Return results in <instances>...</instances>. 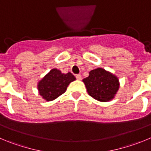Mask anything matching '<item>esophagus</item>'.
Returning a JSON list of instances; mask_svg holds the SVG:
<instances>
[{"label": "esophagus", "mask_w": 151, "mask_h": 151, "mask_svg": "<svg viewBox=\"0 0 151 151\" xmlns=\"http://www.w3.org/2000/svg\"><path fill=\"white\" fill-rule=\"evenodd\" d=\"M76 78H77V80H81V79H82V76L80 75V74H76Z\"/></svg>", "instance_id": "34e87169"}]
</instances>
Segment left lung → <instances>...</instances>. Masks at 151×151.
Returning <instances> with one entry per match:
<instances>
[{
  "label": "left lung",
  "instance_id": "obj_1",
  "mask_svg": "<svg viewBox=\"0 0 151 151\" xmlns=\"http://www.w3.org/2000/svg\"><path fill=\"white\" fill-rule=\"evenodd\" d=\"M83 81L88 95L101 102L112 100L119 88L118 78L100 68L90 71L89 76Z\"/></svg>",
  "mask_w": 151,
  "mask_h": 151
}]
</instances>
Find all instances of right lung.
Wrapping results in <instances>:
<instances>
[{"mask_svg":"<svg viewBox=\"0 0 151 151\" xmlns=\"http://www.w3.org/2000/svg\"><path fill=\"white\" fill-rule=\"evenodd\" d=\"M75 80L71 73L64 74L57 69H52L38 84L39 95L46 101H53L63 95L69 83Z\"/></svg>","mask_w":151,"mask_h":151,"instance_id":"add662e5","label":"right lung"}]
</instances>
